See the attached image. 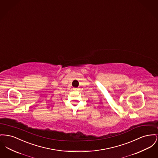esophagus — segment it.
I'll list each match as a JSON object with an SVG mask.
<instances>
[{
	"label": "esophagus",
	"instance_id": "esophagus-1",
	"mask_svg": "<svg viewBox=\"0 0 158 158\" xmlns=\"http://www.w3.org/2000/svg\"><path fill=\"white\" fill-rule=\"evenodd\" d=\"M73 90H74V91H77V90H78V88H76V87H74V88H73Z\"/></svg>",
	"mask_w": 158,
	"mask_h": 158
}]
</instances>
